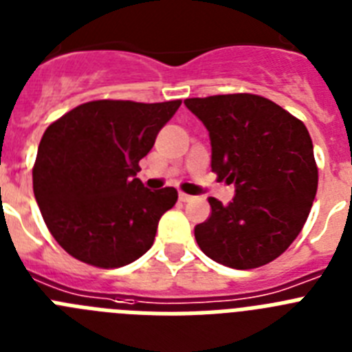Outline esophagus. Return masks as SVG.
Masks as SVG:
<instances>
[{
    "mask_svg": "<svg viewBox=\"0 0 352 352\" xmlns=\"http://www.w3.org/2000/svg\"><path fill=\"white\" fill-rule=\"evenodd\" d=\"M192 195H188V194H185V192H179V201H182V203H188V201H192Z\"/></svg>",
    "mask_w": 352,
    "mask_h": 352,
    "instance_id": "esophagus-1",
    "label": "esophagus"
}]
</instances>
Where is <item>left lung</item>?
Wrapping results in <instances>:
<instances>
[{"label": "left lung", "mask_w": 352, "mask_h": 352, "mask_svg": "<svg viewBox=\"0 0 352 352\" xmlns=\"http://www.w3.org/2000/svg\"><path fill=\"white\" fill-rule=\"evenodd\" d=\"M210 132L211 170L234 183L223 206L210 197L211 214L195 226L199 248L234 270L259 268L296 239L317 192V164L303 121L252 93L186 98Z\"/></svg>", "instance_id": "obj_1"}]
</instances>
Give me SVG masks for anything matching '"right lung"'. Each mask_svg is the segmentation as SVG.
<instances>
[{
    "label": "right lung",
    "mask_w": 352,
    "mask_h": 352,
    "mask_svg": "<svg viewBox=\"0 0 352 352\" xmlns=\"http://www.w3.org/2000/svg\"><path fill=\"white\" fill-rule=\"evenodd\" d=\"M179 105L93 100L47 126L33 166V192L67 254L109 270L151 248L158 220L176 204L178 190L151 192L135 174Z\"/></svg>",
    "instance_id": "obj_1"
}]
</instances>
